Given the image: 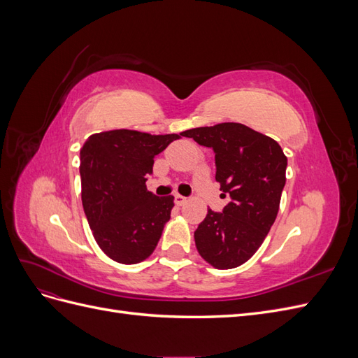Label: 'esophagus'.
I'll list each match as a JSON object with an SVG mask.
<instances>
[{
  "label": "esophagus",
  "mask_w": 358,
  "mask_h": 358,
  "mask_svg": "<svg viewBox=\"0 0 358 358\" xmlns=\"http://www.w3.org/2000/svg\"><path fill=\"white\" fill-rule=\"evenodd\" d=\"M175 203H176L178 206H182V204H185V203H187V197H183V196H180V194H176V196H175Z\"/></svg>",
  "instance_id": "34e87169"
}]
</instances>
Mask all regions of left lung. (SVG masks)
Wrapping results in <instances>:
<instances>
[{"label": "left lung", "mask_w": 358, "mask_h": 358, "mask_svg": "<svg viewBox=\"0 0 358 358\" xmlns=\"http://www.w3.org/2000/svg\"><path fill=\"white\" fill-rule=\"evenodd\" d=\"M182 136L213 150L221 197H230L222 212L209 209L194 231L197 251L216 268H234L257 252L276 220L287 157L273 138L237 122L192 128Z\"/></svg>", "instance_id": "obj_1"}]
</instances>
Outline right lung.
<instances>
[{
  "instance_id": "1",
  "label": "right lung",
  "mask_w": 358,
  "mask_h": 358,
  "mask_svg": "<svg viewBox=\"0 0 358 358\" xmlns=\"http://www.w3.org/2000/svg\"><path fill=\"white\" fill-rule=\"evenodd\" d=\"M178 138L112 129L90 136L80 150L86 220L103 252L117 263L143 262L158 245L175 197L155 196L146 180L155 155Z\"/></svg>"
}]
</instances>
